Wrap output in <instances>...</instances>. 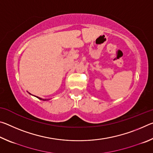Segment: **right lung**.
Segmentation results:
<instances>
[{"label":"right lung","mask_w":153,"mask_h":153,"mask_svg":"<svg viewBox=\"0 0 153 153\" xmlns=\"http://www.w3.org/2000/svg\"><path fill=\"white\" fill-rule=\"evenodd\" d=\"M37 98H39V99H40V100H46V99H45H45H42V98H39V97H37Z\"/></svg>","instance_id":"add662e5"}]
</instances>
